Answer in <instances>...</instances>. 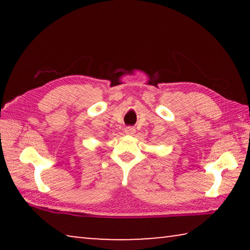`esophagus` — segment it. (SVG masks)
<instances>
[{
	"instance_id": "34e87169",
	"label": "esophagus",
	"mask_w": 250,
	"mask_h": 250,
	"mask_svg": "<svg viewBox=\"0 0 250 250\" xmlns=\"http://www.w3.org/2000/svg\"><path fill=\"white\" fill-rule=\"evenodd\" d=\"M125 132L128 135H133L135 133V128H133V126H126L125 129Z\"/></svg>"
}]
</instances>
